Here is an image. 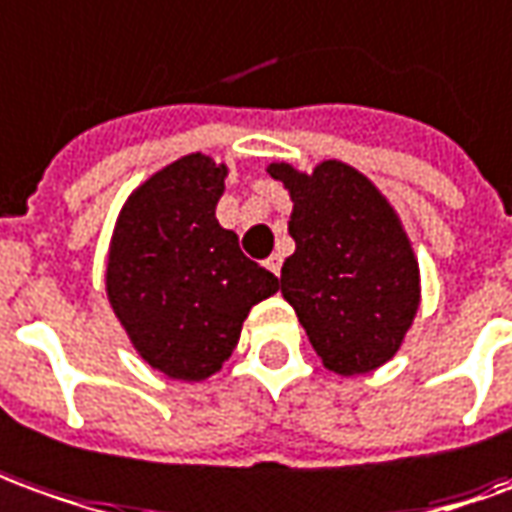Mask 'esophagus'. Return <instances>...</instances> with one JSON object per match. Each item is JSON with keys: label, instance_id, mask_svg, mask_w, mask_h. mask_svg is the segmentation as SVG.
Wrapping results in <instances>:
<instances>
[{"label": "esophagus", "instance_id": "1", "mask_svg": "<svg viewBox=\"0 0 512 512\" xmlns=\"http://www.w3.org/2000/svg\"><path fill=\"white\" fill-rule=\"evenodd\" d=\"M264 264H267V270H270L273 276H281V256H270Z\"/></svg>", "mask_w": 512, "mask_h": 512}]
</instances>
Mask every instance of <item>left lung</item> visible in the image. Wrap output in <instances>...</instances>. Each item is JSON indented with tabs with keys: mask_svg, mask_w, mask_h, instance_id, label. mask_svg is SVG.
I'll list each match as a JSON object with an SVG mask.
<instances>
[{
	"mask_svg": "<svg viewBox=\"0 0 512 512\" xmlns=\"http://www.w3.org/2000/svg\"><path fill=\"white\" fill-rule=\"evenodd\" d=\"M292 197L295 253L281 267L290 301L323 365L340 376L393 359L421 303L418 259L396 209L343 161L312 172L270 164Z\"/></svg>",
	"mask_w": 512,
	"mask_h": 512,
	"instance_id": "obj_1",
	"label": "left lung"
}]
</instances>
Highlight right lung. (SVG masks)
Here are the masks:
<instances>
[{
  "label": "right lung",
  "mask_w": 512,
  "mask_h": 512,
  "mask_svg": "<svg viewBox=\"0 0 512 512\" xmlns=\"http://www.w3.org/2000/svg\"><path fill=\"white\" fill-rule=\"evenodd\" d=\"M225 175L209 155H183L147 178L116 220L108 301L139 357L169 379L214 376L250 309L278 292V278L214 217Z\"/></svg>",
  "instance_id": "1"
}]
</instances>
